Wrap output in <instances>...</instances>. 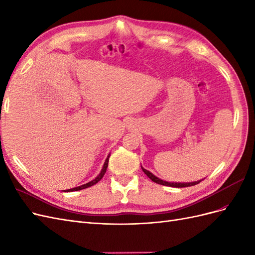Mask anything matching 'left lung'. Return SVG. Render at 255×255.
Returning a JSON list of instances; mask_svg holds the SVG:
<instances>
[{
	"instance_id": "8db88e82",
	"label": "left lung",
	"mask_w": 255,
	"mask_h": 255,
	"mask_svg": "<svg viewBox=\"0 0 255 255\" xmlns=\"http://www.w3.org/2000/svg\"><path fill=\"white\" fill-rule=\"evenodd\" d=\"M142 168V167H141ZM142 171L146 174V176L149 177V179H151L153 182H155L157 184H160V185H164V186H170V187H188V186H192V185H197L199 184L200 182H201L202 180L200 181H196V182H189V183H176V182H167V181H164L159 179V177H157L156 175H154L152 172H150L149 170H146V169L142 168Z\"/></svg>"
}]
</instances>
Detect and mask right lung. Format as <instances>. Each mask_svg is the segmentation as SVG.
<instances>
[{"label": "right lung", "instance_id": "obj_1", "mask_svg": "<svg viewBox=\"0 0 255 255\" xmlns=\"http://www.w3.org/2000/svg\"><path fill=\"white\" fill-rule=\"evenodd\" d=\"M110 156H111V154H109V156H107V158L105 159V161H104V165H103V168H102V170H101V172L99 173V175L96 177V179H94L92 181H90V182H88V183H86V184H84V185H81V186H78V187H74V188H70V189H66V190H64V191H78V190H81V189H85V188H88V187H90V186H92V185H95V184H97L100 180L102 179L103 177V175L105 174V172H106V169H107V166H109V160H110Z\"/></svg>", "mask_w": 255, "mask_h": 255}]
</instances>
